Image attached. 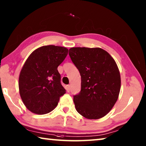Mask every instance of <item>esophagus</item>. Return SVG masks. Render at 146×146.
<instances>
[{
	"mask_svg": "<svg viewBox=\"0 0 146 146\" xmlns=\"http://www.w3.org/2000/svg\"><path fill=\"white\" fill-rule=\"evenodd\" d=\"M66 90L67 91V92H70V85H67L66 86Z\"/></svg>",
	"mask_w": 146,
	"mask_h": 146,
	"instance_id": "34e87169",
	"label": "esophagus"
}]
</instances>
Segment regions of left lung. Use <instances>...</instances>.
Listing matches in <instances>:
<instances>
[{"mask_svg": "<svg viewBox=\"0 0 146 146\" xmlns=\"http://www.w3.org/2000/svg\"><path fill=\"white\" fill-rule=\"evenodd\" d=\"M69 55L81 76V90L73 96L76 110L88 119L104 117L114 106L120 90L115 60L99 48H71Z\"/></svg>", "mask_w": 146, "mask_h": 146, "instance_id": "8db88e82", "label": "left lung"}]
</instances>
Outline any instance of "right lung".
<instances>
[{
    "instance_id": "1",
    "label": "right lung",
    "mask_w": 146,
    "mask_h": 146,
    "mask_svg": "<svg viewBox=\"0 0 146 146\" xmlns=\"http://www.w3.org/2000/svg\"><path fill=\"white\" fill-rule=\"evenodd\" d=\"M64 47L42 46L32 52L20 73L19 88L23 102L38 115L51 112L66 93L57 68L68 55Z\"/></svg>"
}]
</instances>
